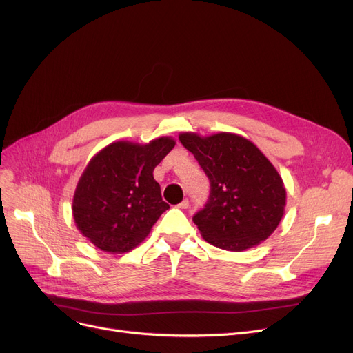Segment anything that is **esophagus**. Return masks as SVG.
<instances>
[{"label": "esophagus", "instance_id": "1", "mask_svg": "<svg viewBox=\"0 0 353 353\" xmlns=\"http://www.w3.org/2000/svg\"><path fill=\"white\" fill-rule=\"evenodd\" d=\"M176 207H178V208H182V210H185V208L190 207V201H188V199H183L182 203H179Z\"/></svg>", "mask_w": 353, "mask_h": 353}]
</instances>
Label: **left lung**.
<instances>
[{"instance_id":"left-lung-1","label":"left lung","mask_w":353,"mask_h":353,"mask_svg":"<svg viewBox=\"0 0 353 353\" xmlns=\"http://www.w3.org/2000/svg\"><path fill=\"white\" fill-rule=\"evenodd\" d=\"M185 146L207 174L211 192L194 215L203 239L227 251L259 245L274 232L286 207V188L273 163L244 137L182 132Z\"/></svg>"}]
</instances>
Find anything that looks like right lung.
Listing matches in <instances>:
<instances>
[{"label": "right lung", "instance_id": "obj_1", "mask_svg": "<svg viewBox=\"0 0 353 353\" xmlns=\"http://www.w3.org/2000/svg\"><path fill=\"white\" fill-rule=\"evenodd\" d=\"M175 141L161 137L141 145L113 142L90 159L73 196L77 230L97 248L122 254L139 245L168 205L154 179L155 166Z\"/></svg>", "mask_w": 353, "mask_h": 353}]
</instances>
